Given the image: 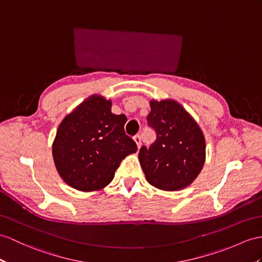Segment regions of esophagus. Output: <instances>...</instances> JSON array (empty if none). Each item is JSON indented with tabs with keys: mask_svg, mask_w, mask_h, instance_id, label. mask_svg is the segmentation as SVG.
I'll list each match as a JSON object with an SVG mask.
<instances>
[{
	"mask_svg": "<svg viewBox=\"0 0 262 262\" xmlns=\"http://www.w3.org/2000/svg\"><path fill=\"white\" fill-rule=\"evenodd\" d=\"M133 139H135V141H136V143H137L138 149L141 148V137H140V136L138 135V136H136Z\"/></svg>",
	"mask_w": 262,
	"mask_h": 262,
	"instance_id": "34e87169",
	"label": "esophagus"
}]
</instances>
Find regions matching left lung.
<instances>
[{
  "label": "left lung",
  "mask_w": 262,
  "mask_h": 262,
  "mask_svg": "<svg viewBox=\"0 0 262 262\" xmlns=\"http://www.w3.org/2000/svg\"><path fill=\"white\" fill-rule=\"evenodd\" d=\"M148 124L157 140L142 146L139 161L151 186L177 191L190 186L206 160V140L200 126L177 101H150Z\"/></svg>",
  "instance_id": "1"
}]
</instances>
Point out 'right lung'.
I'll use <instances>...</instances> for the list:
<instances>
[{"instance_id": "1", "label": "right lung", "mask_w": 262, "mask_h": 262, "mask_svg": "<svg viewBox=\"0 0 262 262\" xmlns=\"http://www.w3.org/2000/svg\"><path fill=\"white\" fill-rule=\"evenodd\" d=\"M112 102L90 95L62 120L52 144L55 168L70 187L101 190L114 178L123 159L137 152L124 132L126 117L111 112Z\"/></svg>"}]
</instances>
